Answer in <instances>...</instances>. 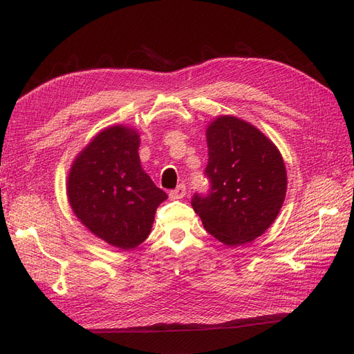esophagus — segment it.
I'll return each mask as SVG.
<instances>
[{"mask_svg":"<svg viewBox=\"0 0 354 354\" xmlns=\"http://www.w3.org/2000/svg\"><path fill=\"white\" fill-rule=\"evenodd\" d=\"M185 193H187L185 185L184 184H179L175 189H171L169 194H170L171 198H183L185 196Z\"/></svg>","mask_w":354,"mask_h":354,"instance_id":"34e87169","label":"esophagus"}]
</instances>
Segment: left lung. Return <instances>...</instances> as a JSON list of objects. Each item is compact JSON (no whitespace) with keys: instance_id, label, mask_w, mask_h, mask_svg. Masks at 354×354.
I'll return each instance as SVG.
<instances>
[{"instance_id":"obj_1","label":"left lung","mask_w":354,"mask_h":354,"mask_svg":"<svg viewBox=\"0 0 354 354\" xmlns=\"http://www.w3.org/2000/svg\"><path fill=\"white\" fill-rule=\"evenodd\" d=\"M207 194L194 193L192 205L203 227L224 245L259 238L283 206L287 174L283 157L254 125L236 116H218L206 130Z\"/></svg>"}]
</instances>
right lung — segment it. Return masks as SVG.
<instances>
[{"mask_svg": "<svg viewBox=\"0 0 354 354\" xmlns=\"http://www.w3.org/2000/svg\"><path fill=\"white\" fill-rule=\"evenodd\" d=\"M139 134L124 125L100 131L70 169L71 209L97 238L131 250L148 238L153 215L167 194L145 174Z\"/></svg>", "mask_w": 354, "mask_h": 354, "instance_id": "add662e5", "label": "right lung"}]
</instances>
